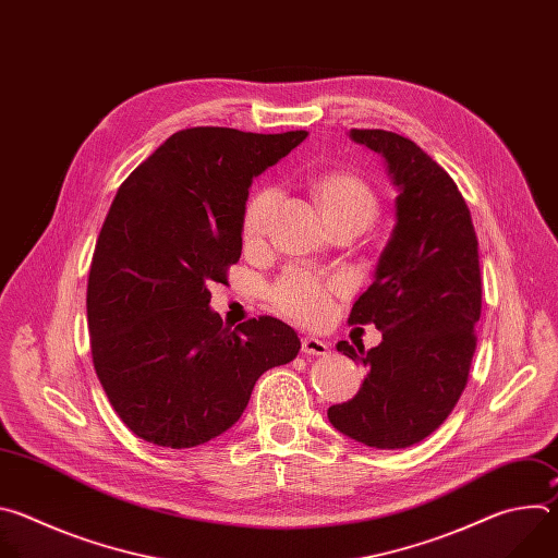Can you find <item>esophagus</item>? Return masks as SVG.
I'll return each mask as SVG.
<instances>
[{
    "mask_svg": "<svg viewBox=\"0 0 558 558\" xmlns=\"http://www.w3.org/2000/svg\"><path fill=\"white\" fill-rule=\"evenodd\" d=\"M302 353L304 355H327L329 353V344L325 340H317L313 336H306L302 340Z\"/></svg>",
    "mask_w": 558,
    "mask_h": 558,
    "instance_id": "34e87169",
    "label": "esophagus"
}]
</instances>
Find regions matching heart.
<instances>
[{"label":"heart","mask_w":558,"mask_h":558,"mask_svg":"<svg viewBox=\"0 0 558 558\" xmlns=\"http://www.w3.org/2000/svg\"><path fill=\"white\" fill-rule=\"evenodd\" d=\"M311 196L320 209L327 225L333 222H357L362 227L371 225L377 214V198L373 190L351 172H327L317 177L311 185ZM278 192L265 187L254 194L243 214V241L247 247L258 245L269 227ZM338 287L325 284L302 271H289L274 287L276 306L289 317L304 325H320L331 313L333 295Z\"/></svg>","instance_id":"b5f03b06"}]
</instances>
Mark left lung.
Masks as SVG:
<instances>
[{
  "mask_svg": "<svg viewBox=\"0 0 558 558\" xmlns=\"http://www.w3.org/2000/svg\"><path fill=\"white\" fill-rule=\"evenodd\" d=\"M384 158L397 190L395 227L351 325L373 323L381 342H338L366 366L353 400L327 411L342 435L371 448H407L452 413L465 388L482 315L480 243L454 181L417 147L386 130H351Z\"/></svg>",
  "mask_w": 558,
  "mask_h": 558,
  "instance_id": "obj_1",
  "label": "left lung"
}]
</instances>
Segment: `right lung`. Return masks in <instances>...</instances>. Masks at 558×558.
<instances>
[{"mask_svg":"<svg viewBox=\"0 0 558 558\" xmlns=\"http://www.w3.org/2000/svg\"><path fill=\"white\" fill-rule=\"evenodd\" d=\"M306 134L181 130L119 187L90 267L88 327L97 377L136 437L192 448L222 435L258 377L298 355V333L276 317L225 327L209 284L241 258L252 181Z\"/></svg>","mask_w":558,"mask_h":558,"instance_id":"1","label":"right lung"}]
</instances>
